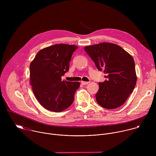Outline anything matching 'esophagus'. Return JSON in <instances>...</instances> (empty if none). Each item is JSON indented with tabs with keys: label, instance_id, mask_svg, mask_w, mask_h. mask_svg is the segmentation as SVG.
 I'll list each match as a JSON object with an SVG mask.
<instances>
[{
	"label": "esophagus",
	"instance_id": "esophagus-1",
	"mask_svg": "<svg viewBox=\"0 0 156 156\" xmlns=\"http://www.w3.org/2000/svg\"><path fill=\"white\" fill-rule=\"evenodd\" d=\"M81 83L83 84V85H86V84H87L89 83V82L87 81H81Z\"/></svg>",
	"mask_w": 156,
	"mask_h": 156
}]
</instances>
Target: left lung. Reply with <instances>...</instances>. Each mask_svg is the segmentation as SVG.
Segmentation results:
<instances>
[{"label": "left lung", "mask_w": 156, "mask_h": 156, "mask_svg": "<svg viewBox=\"0 0 156 156\" xmlns=\"http://www.w3.org/2000/svg\"><path fill=\"white\" fill-rule=\"evenodd\" d=\"M84 50L99 71L107 78L99 83L96 94L98 103L107 109L122 105L136 83L135 61L132 56L117 44L102 42L84 47Z\"/></svg>", "instance_id": "1"}]
</instances>
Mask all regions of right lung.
Masks as SVG:
<instances>
[{"mask_svg": "<svg viewBox=\"0 0 156 156\" xmlns=\"http://www.w3.org/2000/svg\"><path fill=\"white\" fill-rule=\"evenodd\" d=\"M78 46L59 44L39 51L30 66L33 93L40 104L53 112H62L74 101L79 82L62 81Z\"/></svg>", "mask_w": 156, "mask_h": 156, "instance_id": "right-lung-1", "label": "right lung"}]
</instances>
